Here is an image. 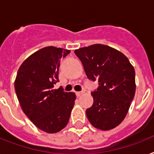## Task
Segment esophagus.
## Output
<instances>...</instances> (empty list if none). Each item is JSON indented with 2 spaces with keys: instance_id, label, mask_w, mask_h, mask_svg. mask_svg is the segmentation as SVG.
<instances>
[{
  "instance_id": "obj_1",
  "label": "esophagus",
  "mask_w": 154,
  "mask_h": 154,
  "mask_svg": "<svg viewBox=\"0 0 154 154\" xmlns=\"http://www.w3.org/2000/svg\"><path fill=\"white\" fill-rule=\"evenodd\" d=\"M83 94H84V92H76V95H77V97H80Z\"/></svg>"
}]
</instances>
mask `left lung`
Masks as SVG:
<instances>
[{"mask_svg": "<svg viewBox=\"0 0 154 154\" xmlns=\"http://www.w3.org/2000/svg\"><path fill=\"white\" fill-rule=\"evenodd\" d=\"M87 77L98 82L86 116L94 127L109 130L125 119L135 95V70L129 59L112 47L96 44L76 49Z\"/></svg>", "mask_w": 154, "mask_h": 154, "instance_id": "left-lung-1", "label": "left lung"}]
</instances>
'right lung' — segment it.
I'll return each mask as SVG.
<instances>
[{
    "instance_id": "add662e5",
    "label": "right lung",
    "mask_w": 154,
    "mask_h": 154,
    "mask_svg": "<svg viewBox=\"0 0 154 154\" xmlns=\"http://www.w3.org/2000/svg\"><path fill=\"white\" fill-rule=\"evenodd\" d=\"M69 50L45 47L25 59L16 77V94L20 107L42 131L55 134L67 125L74 105V93L54 89L58 82L60 59Z\"/></svg>"
}]
</instances>
